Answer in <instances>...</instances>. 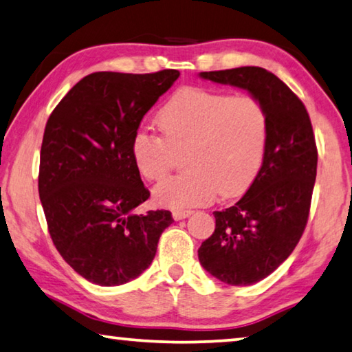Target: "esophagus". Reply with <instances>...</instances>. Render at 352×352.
I'll use <instances>...</instances> for the list:
<instances>
[{"label": "esophagus", "instance_id": "esophagus-1", "mask_svg": "<svg viewBox=\"0 0 352 352\" xmlns=\"http://www.w3.org/2000/svg\"><path fill=\"white\" fill-rule=\"evenodd\" d=\"M190 214H192V211H189V210H175L174 212H172V217H174L175 220H182V219L189 217Z\"/></svg>", "mask_w": 352, "mask_h": 352}]
</instances>
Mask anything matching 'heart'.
Listing matches in <instances>:
<instances>
[{
	"mask_svg": "<svg viewBox=\"0 0 352 352\" xmlns=\"http://www.w3.org/2000/svg\"><path fill=\"white\" fill-rule=\"evenodd\" d=\"M157 122L163 136L146 129L133 135L135 168L146 180L160 182L183 153L189 168L155 188L158 205L184 210L211 204L220 194L237 197L258 178L270 121L256 98L186 87L162 107Z\"/></svg>",
	"mask_w": 352,
	"mask_h": 352,
	"instance_id": "heart-1",
	"label": "heart"
}]
</instances>
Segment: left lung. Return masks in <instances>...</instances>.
Wrapping results in <instances>:
<instances>
[{"mask_svg":"<svg viewBox=\"0 0 352 352\" xmlns=\"http://www.w3.org/2000/svg\"><path fill=\"white\" fill-rule=\"evenodd\" d=\"M201 79L247 90L269 113L262 169L234 206L214 211L216 230L199 248L204 269L230 285H252L275 272L305 233L318 152L301 99L259 67L205 71Z\"/></svg>","mask_w":352,"mask_h":352,"instance_id":"obj_1","label":"left lung"}]
</instances>
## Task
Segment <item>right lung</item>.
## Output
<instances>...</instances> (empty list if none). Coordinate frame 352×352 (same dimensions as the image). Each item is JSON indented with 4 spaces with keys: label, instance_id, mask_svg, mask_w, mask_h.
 I'll list each match as a JSON object with an SVG mask.
<instances>
[{
    "label": "right lung",
    "instance_id": "obj_1",
    "mask_svg": "<svg viewBox=\"0 0 352 352\" xmlns=\"http://www.w3.org/2000/svg\"><path fill=\"white\" fill-rule=\"evenodd\" d=\"M180 73L99 71L71 88L47 119L38 194L57 252L87 281L121 285L157 253L170 211L136 214L151 197L132 158L146 113Z\"/></svg>",
    "mask_w": 352,
    "mask_h": 352
}]
</instances>
